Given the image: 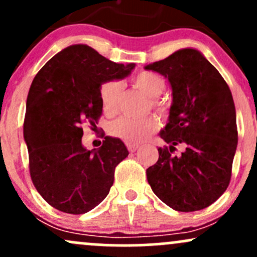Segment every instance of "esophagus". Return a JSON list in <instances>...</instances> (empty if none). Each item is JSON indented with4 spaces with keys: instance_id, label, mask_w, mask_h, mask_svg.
Listing matches in <instances>:
<instances>
[{
    "instance_id": "obj_1",
    "label": "esophagus",
    "mask_w": 257,
    "mask_h": 257,
    "mask_svg": "<svg viewBox=\"0 0 257 257\" xmlns=\"http://www.w3.org/2000/svg\"><path fill=\"white\" fill-rule=\"evenodd\" d=\"M126 149H128L129 152H135L139 149V145H135V144H128V145H126Z\"/></svg>"
}]
</instances>
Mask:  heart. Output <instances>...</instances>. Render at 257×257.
<instances>
[{
    "label": "heart",
    "instance_id": "obj_1",
    "mask_svg": "<svg viewBox=\"0 0 257 257\" xmlns=\"http://www.w3.org/2000/svg\"><path fill=\"white\" fill-rule=\"evenodd\" d=\"M134 84L138 89L145 93L151 99V105L161 116H167L169 106L158 96L166 89V81L155 72H141L134 77ZM120 83L110 79L100 85L99 95L102 110L107 116H113L118 107ZM157 129V119L155 117H145L143 119H132L122 117L114 120L110 126V134L113 138L124 141L125 144H139L147 139Z\"/></svg>",
    "mask_w": 257,
    "mask_h": 257
}]
</instances>
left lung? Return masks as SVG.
Listing matches in <instances>:
<instances>
[{
	"label": "left lung",
	"instance_id": "left-lung-1",
	"mask_svg": "<svg viewBox=\"0 0 257 257\" xmlns=\"http://www.w3.org/2000/svg\"><path fill=\"white\" fill-rule=\"evenodd\" d=\"M168 78L173 89L169 122L158 161L146 170L162 202L176 211L202 210L228 187L238 144L232 93L220 72L197 49H180L145 66ZM181 145V155H173Z\"/></svg>",
	"mask_w": 257,
	"mask_h": 257
}]
</instances>
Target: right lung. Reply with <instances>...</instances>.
Listing matches in <instances>:
<instances>
[{"label": "right lung", "mask_w": 257, "mask_h": 257, "mask_svg": "<svg viewBox=\"0 0 257 257\" xmlns=\"http://www.w3.org/2000/svg\"><path fill=\"white\" fill-rule=\"evenodd\" d=\"M134 64H116L85 44L59 52L32 81L24 119L29 169L42 198L58 210L88 213L106 198L114 169L129 155L122 140L105 137L99 150L82 145L83 123L102 113L100 85L128 76Z\"/></svg>", "instance_id": "1"}]
</instances>
